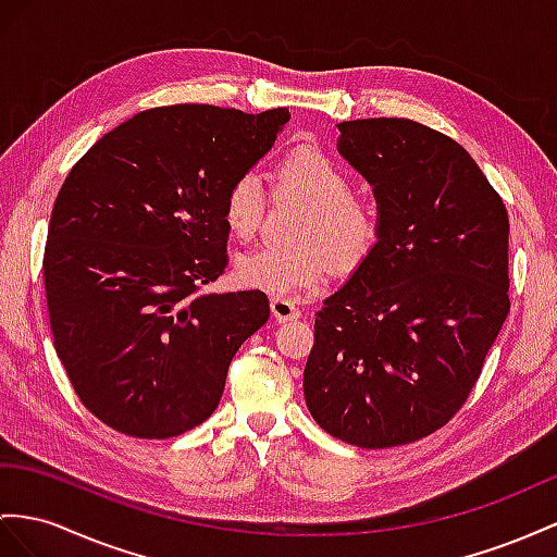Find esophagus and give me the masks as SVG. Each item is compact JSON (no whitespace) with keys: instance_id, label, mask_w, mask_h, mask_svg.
Here are the masks:
<instances>
[{"instance_id":"obj_1","label":"esophagus","mask_w":557,"mask_h":557,"mask_svg":"<svg viewBox=\"0 0 557 557\" xmlns=\"http://www.w3.org/2000/svg\"><path fill=\"white\" fill-rule=\"evenodd\" d=\"M270 312L277 322H292L301 315V310L289 298H270Z\"/></svg>"}]
</instances>
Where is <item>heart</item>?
<instances>
[{"instance_id": "heart-1", "label": "heart", "mask_w": 557, "mask_h": 557, "mask_svg": "<svg viewBox=\"0 0 557 557\" xmlns=\"http://www.w3.org/2000/svg\"><path fill=\"white\" fill-rule=\"evenodd\" d=\"M277 188L308 205L296 242L301 247H259L242 253L235 265L239 284L275 298H306L322 289L332 275V260L352 268L364 261L381 235V213L355 197V181L330 154L298 148L277 166ZM265 209L263 183L256 174L237 176L223 197V221L235 237L249 239L259 231Z\"/></svg>"}]
</instances>
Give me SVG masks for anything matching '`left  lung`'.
<instances>
[{
	"label": "left lung",
	"instance_id": "obj_1",
	"mask_svg": "<svg viewBox=\"0 0 557 557\" xmlns=\"http://www.w3.org/2000/svg\"><path fill=\"white\" fill-rule=\"evenodd\" d=\"M381 235L315 315L306 405L364 449L409 445L468 400L508 318V211L459 143L397 117L338 124Z\"/></svg>",
	"mask_w": 557,
	"mask_h": 557
}]
</instances>
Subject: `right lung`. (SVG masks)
<instances>
[{
    "instance_id": "obj_1",
    "label": "right lung",
    "mask_w": 557,
    "mask_h": 557,
    "mask_svg": "<svg viewBox=\"0 0 557 557\" xmlns=\"http://www.w3.org/2000/svg\"><path fill=\"white\" fill-rule=\"evenodd\" d=\"M287 122V108H152L70 169L45 249L49 322L106 425L166 440L219 407L235 352L270 315L263 292H205L227 265L223 197Z\"/></svg>"
}]
</instances>
